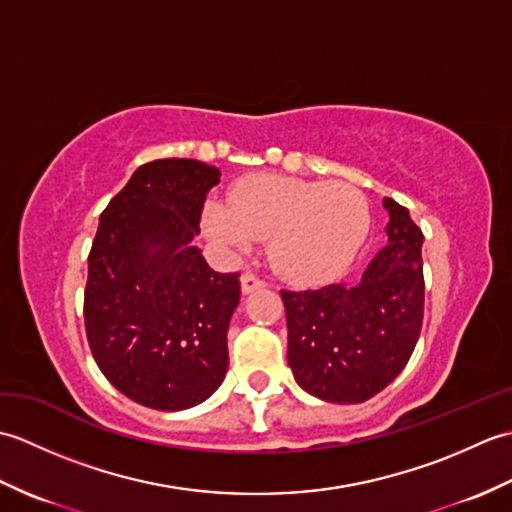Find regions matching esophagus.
Returning <instances> with one entry per match:
<instances>
[{
    "mask_svg": "<svg viewBox=\"0 0 512 512\" xmlns=\"http://www.w3.org/2000/svg\"><path fill=\"white\" fill-rule=\"evenodd\" d=\"M266 286V281L264 279H259L255 273H244L242 275V290L246 292H253V290H259V288H264Z\"/></svg>",
    "mask_w": 512,
    "mask_h": 512,
    "instance_id": "34e87169",
    "label": "esophagus"
}]
</instances>
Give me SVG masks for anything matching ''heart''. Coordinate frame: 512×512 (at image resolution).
Segmentation results:
<instances>
[{
	"label": "heart",
	"mask_w": 512,
	"mask_h": 512,
	"mask_svg": "<svg viewBox=\"0 0 512 512\" xmlns=\"http://www.w3.org/2000/svg\"><path fill=\"white\" fill-rule=\"evenodd\" d=\"M204 226L228 250H246L257 237H270V262L279 273L314 284L339 273L361 248L369 204L347 182L259 173L239 180L228 202L206 204Z\"/></svg>",
	"instance_id": "b5f03b06"
}]
</instances>
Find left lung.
<instances>
[{"label": "left lung", "mask_w": 512, "mask_h": 512, "mask_svg": "<svg viewBox=\"0 0 512 512\" xmlns=\"http://www.w3.org/2000/svg\"><path fill=\"white\" fill-rule=\"evenodd\" d=\"M389 244L361 284L281 290L288 365L297 383L328 402L352 405L383 391L407 365L424 314L422 231L391 198Z\"/></svg>", "instance_id": "8db88e82"}]
</instances>
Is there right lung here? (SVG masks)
<instances>
[{"label":"right lung","mask_w":512,"mask_h":512,"mask_svg":"<svg viewBox=\"0 0 512 512\" xmlns=\"http://www.w3.org/2000/svg\"><path fill=\"white\" fill-rule=\"evenodd\" d=\"M220 169L189 158L138 167L105 206L88 257L83 317L96 365L138 405H200L228 369L239 273L191 246Z\"/></svg>","instance_id":"1"}]
</instances>
